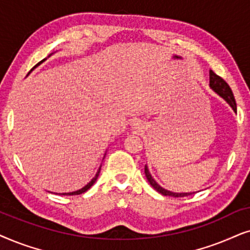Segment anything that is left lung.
Returning a JSON list of instances; mask_svg holds the SVG:
<instances>
[{
	"label": "left lung",
	"mask_w": 250,
	"mask_h": 250,
	"mask_svg": "<svg viewBox=\"0 0 250 250\" xmlns=\"http://www.w3.org/2000/svg\"><path fill=\"white\" fill-rule=\"evenodd\" d=\"M209 79H210V81H209V84H210V88L214 90L215 92H217V94L221 96L222 98H224L226 102L229 103V106H231L232 108H233L234 112H237V103H235V99H234V96H233V92H232L231 88H229V85L226 83L224 80H223L221 76H218L217 74L214 71H209ZM145 176L146 178H147V181L149 182V184H151L154 189H156L159 193H161L162 195H169V197H175V198H182V197H188V195H191L193 193H174V192H170L168 191V189H165L164 188H161L158 183H156L153 177L149 174L147 167L145 166Z\"/></svg>",
	"instance_id": "1"
}]
</instances>
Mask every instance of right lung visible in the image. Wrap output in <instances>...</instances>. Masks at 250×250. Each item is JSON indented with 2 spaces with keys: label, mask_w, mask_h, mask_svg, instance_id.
<instances>
[{
  "label": "right lung",
  "mask_w": 250,
  "mask_h": 250,
  "mask_svg": "<svg viewBox=\"0 0 250 250\" xmlns=\"http://www.w3.org/2000/svg\"><path fill=\"white\" fill-rule=\"evenodd\" d=\"M42 62H43V61H42ZM42 62H40L39 64H41ZM99 172H101V168H99V170L97 171V174H96L95 177L91 179V182H90V183H88V184H86V185L84 186V188H82L81 189H79V191H75V192H69V193H62V195H78V194H82V193H84L85 191H88V189L90 188L91 186L95 184V182L97 181V178H98V175H99Z\"/></svg>",
  "instance_id": "obj_1"
}]
</instances>
